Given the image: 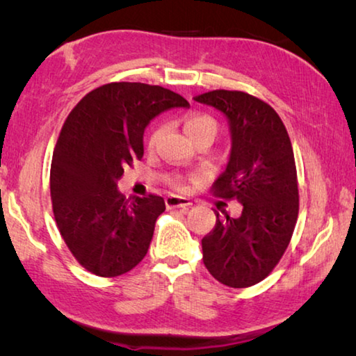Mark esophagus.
I'll return each instance as SVG.
<instances>
[{
  "mask_svg": "<svg viewBox=\"0 0 356 356\" xmlns=\"http://www.w3.org/2000/svg\"><path fill=\"white\" fill-rule=\"evenodd\" d=\"M166 207L168 209H180L182 212H186V210L190 209L191 206V201L188 197H184V196H177V195H170L166 196Z\"/></svg>",
  "mask_w": 356,
  "mask_h": 356,
  "instance_id": "obj_1",
  "label": "esophagus"
}]
</instances>
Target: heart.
Instances as JSON below:
<instances>
[{
    "instance_id": "heart-1",
    "label": "heart",
    "mask_w": 356,
    "mask_h": 356,
    "mask_svg": "<svg viewBox=\"0 0 356 356\" xmlns=\"http://www.w3.org/2000/svg\"><path fill=\"white\" fill-rule=\"evenodd\" d=\"M184 127H185L186 135L190 138L196 136L197 134H202V131H213V134H216V122L210 116H206V114H190V116L185 119ZM160 135H161V129H156L152 134V136H150L149 143L155 144L156 140L160 138Z\"/></svg>"
}]
</instances>
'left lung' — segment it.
Segmentation results:
<instances>
[{
	"label": "left lung",
	"instance_id": "left-lung-1",
	"mask_svg": "<svg viewBox=\"0 0 356 356\" xmlns=\"http://www.w3.org/2000/svg\"><path fill=\"white\" fill-rule=\"evenodd\" d=\"M195 100L227 119L231 154L213 190L242 204L237 218L216 212L215 227L202 238V261L221 284L254 286L280 262L297 222L292 144L278 113L250 94L220 89Z\"/></svg>",
	"mask_w": 356,
	"mask_h": 356
}]
</instances>
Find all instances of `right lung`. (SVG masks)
Instances as JSON below:
<instances>
[{
  "instance_id": "add662e5",
  "label": "right lung",
  "mask_w": 356,
  "mask_h": 356,
  "mask_svg": "<svg viewBox=\"0 0 356 356\" xmlns=\"http://www.w3.org/2000/svg\"><path fill=\"white\" fill-rule=\"evenodd\" d=\"M188 108L182 95L144 83H110L94 89L70 111L50 170L53 213L74 257L88 272L113 278L147 254L161 196L118 190L124 168L141 160L150 120L171 108Z\"/></svg>"
}]
</instances>
